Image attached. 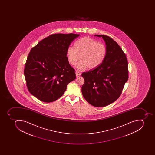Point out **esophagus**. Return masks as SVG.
I'll return each mask as SVG.
<instances>
[{
  "mask_svg": "<svg viewBox=\"0 0 155 155\" xmlns=\"http://www.w3.org/2000/svg\"><path fill=\"white\" fill-rule=\"evenodd\" d=\"M76 74L77 77H79V76H81V73H80L79 71H77L76 72Z\"/></svg>",
  "mask_w": 155,
  "mask_h": 155,
  "instance_id": "esophagus-1",
  "label": "esophagus"
}]
</instances>
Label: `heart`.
Here are the masks:
<instances>
[{"mask_svg":"<svg viewBox=\"0 0 155 155\" xmlns=\"http://www.w3.org/2000/svg\"><path fill=\"white\" fill-rule=\"evenodd\" d=\"M107 52L105 44L92 38L84 37L75 42L74 48L69 46L66 55L69 63L73 65L80 59L77 67L83 70L87 67L92 69L99 66L104 61Z\"/></svg>","mask_w":155,"mask_h":155,"instance_id":"1","label":"heart"}]
</instances>
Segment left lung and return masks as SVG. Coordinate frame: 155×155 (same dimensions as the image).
<instances>
[{"instance_id": "8db88e82", "label": "left lung", "mask_w": 155, "mask_h": 155, "mask_svg": "<svg viewBox=\"0 0 155 155\" xmlns=\"http://www.w3.org/2000/svg\"><path fill=\"white\" fill-rule=\"evenodd\" d=\"M94 36L102 37L106 42V56L99 66L82 74L85 82L81 91L89 104L103 107L114 102L121 95L128 79V62L114 39L105 35Z\"/></svg>"}]
</instances>
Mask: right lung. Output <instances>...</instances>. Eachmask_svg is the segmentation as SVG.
<instances>
[{"mask_svg": "<svg viewBox=\"0 0 155 155\" xmlns=\"http://www.w3.org/2000/svg\"><path fill=\"white\" fill-rule=\"evenodd\" d=\"M79 34H51L32 48L24 73L29 93L41 101L51 102L61 97L67 85L76 79L67 48Z\"/></svg>", "mask_w": 155, "mask_h": 155, "instance_id": "right-lung-1", "label": "right lung"}]
</instances>
